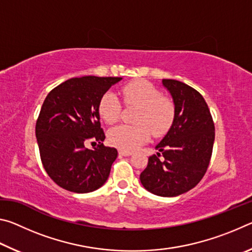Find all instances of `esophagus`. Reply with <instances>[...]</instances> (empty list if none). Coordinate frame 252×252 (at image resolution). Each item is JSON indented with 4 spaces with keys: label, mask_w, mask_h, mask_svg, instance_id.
<instances>
[{
    "label": "esophagus",
    "mask_w": 252,
    "mask_h": 252,
    "mask_svg": "<svg viewBox=\"0 0 252 252\" xmlns=\"http://www.w3.org/2000/svg\"><path fill=\"white\" fill-rule=\"evenodd\" d=\"M119 155L123 156V157H129L132 155V152L130 151H125V150H119Z\"/></svg>",
    "instance_id": "obj_1"
}]
</instances>
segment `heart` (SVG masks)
<instances>
[{
  "label": "heart",
  "mask_w": 252,
  "mask_h": 252,
  "mask_svg": "<svg viewBox=\"0 0 252 252\" xmlns=\"http://www.w3.org/2000/svg\"><path fill=\"white\" fill-rule=\"evenodd\" d=\"M123 102L139 106L134 122L136 125H120L110 129L111 144L121 150L132 151L149 141L151 133L160 138L168 133L177 118V106L171 97L162 95L155 85L144 80L130 82L122 88ZM122 103L113 92H105L99 102V113L103 120L112 125L121 117Z\"/></svg>",
  "instance_id": "b5f03b06"
}]
</instances>
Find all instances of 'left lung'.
Returning a JSON list of instances; mask_svg holds the SVG:
<instances>
[{"mask_svg": "<svg viewBox=\"0 0 252 252\" xmlns=\"http://www.w3.org/2000/svg\"><path fill=\"white\" fill-rule=\"evenodd\" d=\"M162 83L171 93L177 118L156 147L159 152L149 157L140 181L153 194L176 197L194 188L206 174L215 142V123L197 90L177 80L163 79Z\"/></svg>", "mask_w": 252, "mask_h": 252, "instance_id": "1", "label": "left lung"}]
</instances>
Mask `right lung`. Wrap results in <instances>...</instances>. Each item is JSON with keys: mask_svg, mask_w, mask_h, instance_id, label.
Returning <instances> with one entry per match:
<instances>
[{"mask_svg": "<svg viewBox=\"0 0 252 252\" xmlns=\"http://www.w3.org/2000/svg\"><path fill=\"white\" fill-rule=\"evenodd\" d=\"M122 78H72L51 90L35 125L42 164L49 177L71 192L87 193L105 183L117 159L114 148L104 147L99 102ZM88 142H98L93 149Z\"/></svg>", "mask_w": 252, "mask_h": 252, "instance_id": "right-lung-1", "label": "right lung"}]
</instances>
